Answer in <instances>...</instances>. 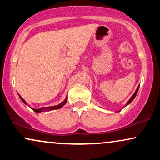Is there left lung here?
Masks as SVG:
<instances>
[{
	"label": "left lung",
	"instance_id": "1",
	"mask_svg": "<svg viewBox=\"0 0 160 160\" xmlns=\"http://www.w3.org/2000/svg\"><path fill=\"white\" fill-rule=\"evenodd\" d=\"M138 89H139V86H138V88H137L136 91H135V93H134V95H132V97H131V98H130V99H129V100H128V102H127V104H126V105H128V104H130V103H131V102H132V100H133V99H134V98H135V96H136V95H137V93H138Z\"/></svg>",
	"mask_w": 160,
	"mask_h": 160
}]
</instances>
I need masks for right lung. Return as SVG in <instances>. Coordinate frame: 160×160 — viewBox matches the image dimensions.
I'll return each instance as SVG.
<instances>
[{
  "label": "right lung",
  "instance_id": "obj_1",
  "mask_svg": "<svg viewBox=\"0 0 160 160\" xmlns=\"http://www.w3.org/2000/svg\"><path fill=\"white\" fill-rule=\"evenodd\" d=\"M19 97H20V98L22 99V102H24V103H25V104H26V102H25V101L24 100V99L22 98L21 96H20L19 95ZM66 102H67V98L65 99V101H64L63 102H62V103H61V104H58V105H56V106H52V107H47V108H39V109H34V108H32V109L33 110V111H35V112H37V113H40V112H41V111H44V110H56V109H59V108H61L62 106L63 105H65V104H66Z\"/></svg>",
  "mask_w": 160,
  "mask_h": 160
}]
</instances>
